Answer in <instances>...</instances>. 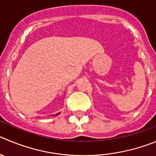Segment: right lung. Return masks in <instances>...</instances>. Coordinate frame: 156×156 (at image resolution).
<instances>
[{"label":"right lung","instance_id":"obj_1","mask_svg":"<svg viewBox=\"0 0 156 156\" xmlns=\"http://www.w3.org/2000/svg\"><path fill=\"white\" fill-rule=\"evenodd\" d=\"M59 114H60V112H59V113H57V114L55 115H52V116H57V115H59Z\"/></svg>","mask_w":156,"mask_h":156}]
</instances>
